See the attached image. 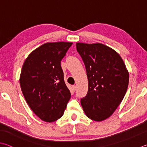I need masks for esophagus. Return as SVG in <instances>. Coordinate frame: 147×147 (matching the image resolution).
Instances as JSON below:
<instances>
[{"label":"esophagus","instance_id":"34e87169","mask_svg":"<svg viewBox=\"0 0 147 147\" xmlns=\"http://www.w3.org/2000/svg\"><path fill=\"white\" fill-rule=\"evenodd\" d=\"M73 89L74 91H75V90H76V85H73Z\"/></svg>","mask_w":147,"mask_h":147}]
</instances>
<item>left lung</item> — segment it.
<instances>
[{
  "instance_id": "obj_1",
  "label": "left lung",
  "mask_w": 147,
  "mask_h": 147,
  "mask_svg": "<svg viewBox=\"0 0 147 147\" xmlns=\"http://www.w3.org/2000/svg\"><path fill=\"white\" fill-rule=\"evenodd\" d=\"M88 78V92L81 98L86 116L94 121L108 118L127 92L129 74L122 58L111 48L100 43H76Z\"/></svg>"
}]
</instances>
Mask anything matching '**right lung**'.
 Here are the masks:
<instances>
[{
	"label": "right lung",
	"mask_w": 147,
	"mask_h": 147,
	"mask_svg": "<svg viewBox=\"0 0 147 147\" xmlns=\"http://www.w3.org/2000/svg\"><path fill=\"white\" fill-rule=\"evenodd\" d=\"M73 43H46L30 53L24 63L20 84L26 102L33 113L46 122L63 116L71 98L61 60Z\"/></svg>",
	"instance_id": "add662e5"
}]
</instances>
